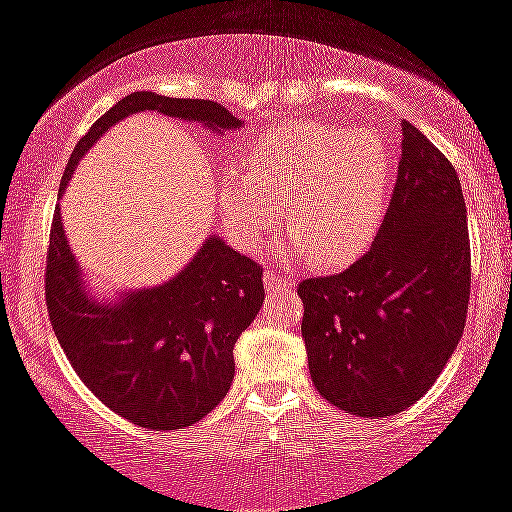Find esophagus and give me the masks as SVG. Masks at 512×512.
Here are the masks:
<instances>
[{"label":"esophagus","mask_w":512,"mask_h":512,"mask_svg":"<svg viewBox=\"0 0 512 512\" xmlns=\"http://www.w3.org/2000/svg\"><path fill=\"white\" fill-rule=\"evenodd\" d=\"M265 286H267V291L282 289V286H294V277H291V274L265 272Z\"/></svg>","instance_id":"1"}]
</instances>
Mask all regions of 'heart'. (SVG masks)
I'll use <instances>...</instances> for the list:
<instances>
[{
  "label": "heart",
  "instance_id": "obj_1",
  "mask_svg": "<svg viewBox=\"0 0 512 512\" xmlns=\"http://www.w3.org/2000/svg\"><path fill=\"white\" fill-rule=\"evenodd\" d=\"M393 172L396 160L379 133L284 123L252 143L243 177L223 184V226L240 250L257 252L284 206L294 230L279 247L284 260L347 265L372 245L384 223Z\"/></svg>",
  "mask_w": 512,
  "mask_h": 512
}]
</instances>
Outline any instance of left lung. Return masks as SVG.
<instances>
[{
	"label": "left lung",
	"mask_w": 512,
	"mask_h": 512,
	"mask_svg": "<svg viewBox=\"0 0 512 512\" xmlns=\"http://www.w3.org/2000/svg\"><path fill=\"white\" fill-rule=\"evenodd\" d=\"M401 162L372 250L345 272L306 279L301 335L325 401L362 418L413 406L457 350L471 286L457 172L403 123Z\"/></svg>",
	"instance_id": "8db88e82"
}]
</instances>
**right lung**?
<instances>
[{
	"label": "right lung",
	"instance_id": "add662e5",
	"mask_svg": "<svg viewBox=\"0 0 512 512\" xmlns=\"http://www.w3.org/2000/svg\"><path fill=\"white\" fill-rule=\"evenodd\" d=\"M140 111L199 123L218 136L243 128L216 101L133 92L77 143L60 194L84 153L111 126ZM262 299L260 265L221 235H209L192 262L167 282L101 299L67 245L60 206L55 211L46 269L50 323L89 391L140 428H187L226 398L235 374V340L260 313Z\"/></svg>",
	"mask_w": 512,
	"mask_h": 512
}]
</instances>
